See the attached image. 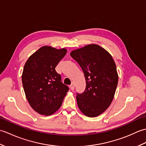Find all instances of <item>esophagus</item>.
Listing matches in <instances>:
<instances>
[{
    "label": "esophagus",
    "mask_w": 146,
    "mask_h": 146,
    "mask_svg": "<svg viewBox=\"0 0 146 146\" xmlns=\"http://www.w3.org/2000/svg\"><path fill=\"white\" fill-rule=\"evenodd\" d=\"M70 88L71 90H73L75 89V84H74L73 83H71V84L70 85Z\"/></svg>",
    "instance_id": "obj_1"
}]
</instances>
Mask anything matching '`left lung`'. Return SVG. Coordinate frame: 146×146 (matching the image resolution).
Wrapping results in <instances>:
<instances>
[{"mask_svg": "<svg viewBox=\"0 0 146 146\" xmlns=\"http://www.w3.org/2000/svg\"><path fill=\"white\" fill-rule=\"evenodd\" d=\"M70 56L82 68L86 80L85 92L76 96L79 109L88 117L100 115L110 106L118 84L113 59L107 50L96 44L73 50Z\"/></svg>", "mask_w": 146, "mask_h": 146, "instance_id": "1", "label": "left lung"}]
</instances>
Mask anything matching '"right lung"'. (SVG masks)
I'll return each mask as SVG.
<instances>
[{"label":"right lung","mask_w":146,"mask_h":146,"mask_svg":"<svg viewBox=\"0 0 146 146\" xmlns=\"http://www.w3.org/2000/svg\"><path fill=\"white\" fill-rule=\"evenodd\" d=\"M66 52L65 48L42 46L24 64L22 82L26 97L30 106L39 114L47 116L55 113L69 90L55 70Z\"/></svg>","instance_id":"right-lung-1"}]
</instances>
